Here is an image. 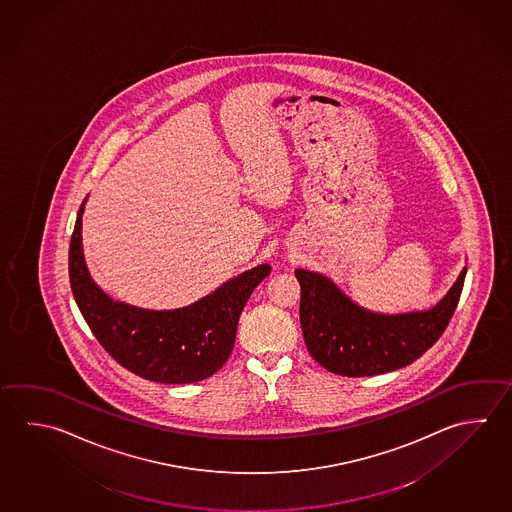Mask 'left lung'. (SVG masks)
Masks as SVG:
<instances>
[{"label": "left lung", "mask_w": 512, "mask_h": 512, "mask_svg": "<svg viewBox=\"0 0 512 512\" xmlns=\"http://www.w3.org/2000/svg\"><path fill=\"white\" fill-rule=\"evenodd\" d=\"M467 267L428 310L379 314L357 305L319 272L296 270L299 321L310 355L328 372L370 377L417 361L444 334L464 289Z\"/></svg>", "instance_id": "8db88e82"}]
</instances>
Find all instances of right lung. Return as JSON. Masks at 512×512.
Returning a JSON list of instances; mask_svg holds the SVG:
<instances>
[{
	"label": "right lung",
	"instance_id": "1",
	"mask_svg": "<svg viewBox=\"0 0 512 512\" xmlns=\"http://www.w3.org/2000/svg\"><path fill=\"white\" fill-rule=\"evenodd\" d=\"M84 198L68 254L75 303L97 341L117 363L148 381L189 384L211 377L233 352L238 319L270 265L245 270L195 303L148 310L115 301L93 281L83 254Z\"/></svg>",
	"mask_w": 512,
	"mask_h": 512
}]
</instances>
